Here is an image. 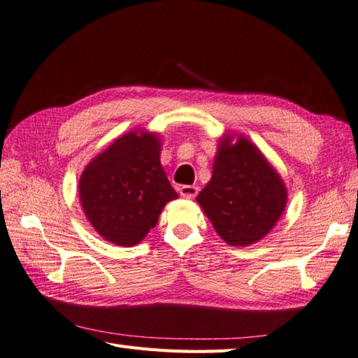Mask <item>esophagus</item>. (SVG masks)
<instances>
[{
  "label": "esophagus",
  "instance_id": "34e87169",
  "mask_svg": "<svg viewBox=\"0 0 358 358\" xmlns=\"http://www.w3.org/2000/svg\"><path fill=\"white\" fill-rule=\"evenodd\" d=\"M178 191H180V195L183 196V199L192 200V199H195V195L199 194V187L187 185V186H181V187L178 189Z\"/></svg>",
  "mask_w": 358,
  "mask_h": 358
}]
</instances>
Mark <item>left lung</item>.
Returning <instances> with one entry per match:
<instances>
[{
    "mask_svg": "<svg viewBox=\"0 0 358 358\" xmlns=\"http://www.w3.org/2000/svg\"><path fill=\"white\" fill-rule=\"evenodd\" d=\"M196 203L227 245L245 248L278 223L287 191L281 175L252 141L227 134L218 141L212 177Z\"/></svg>",
    "mask_w": 358,
    "mask_h": 358,
    "instance_id": "obj_1",
    "label": "left lung"
}]
</instances>
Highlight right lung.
<instances>
[{
  "label": "right lung",
  "instance_id": "obj_1",
  "mask_svg": "<svg viewBox=\"0 0 358 358\" xmlns=\"http://www.w3.org/2000/svg\"><path fill=\"white\" fill-rule=\"evenodd\" d=\"M158 134L134 129L113 140L85 167L80 203L106 241L135 246L155 227L167 203L178 199L159 163Z\"/></svg>",
  "mask_w": 358,
  "mask_h": 358
}]
</instances>
